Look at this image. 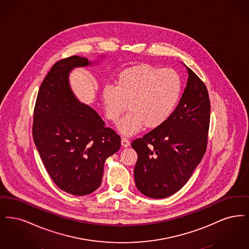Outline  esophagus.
Here are the masks:
<instances>
[{"label":"esophagus","mask_w":249,"mask_h":249,"mask_svg":"<svg viewBox=\"0 0 249 249\" xmlns=\"http://www.w3.org/2000/svg\"><path fill=\"white\" fill-rule=\"evenodd\" d=\"M121 143H122V146H123V147H124V148H126V147L130 146V141H128L127 139H125V138H122Z\"/></svg>","instance_id":"1"}]
</instances>
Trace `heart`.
I'll return each instance as SVG.
<instances>
[{
    "instance_id": "obj_1",
    "label": "heart",
    "mask_w": 249,
    "mask_h": 249,
    "mask_svg": "<svg viewBox=\"0 0 249 249\" xmlns=\"http://www.w3.org/2000/svg\"><path fill=\"white\" fill-rule=\"evenodd\" d=\"M182 82L172 69L141 64L121 71L115 87L106 86L101 98L107 119L116 123L127 108L130 111L120 121L118 129L131 136L143 126L154 129L171 116L180 98Z\"/></svg>"
}]
</instances>
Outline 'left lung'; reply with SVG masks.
<instances>
[{
  "label": "left lung",
  "instance_id": "1",
  "mask_svg": "<svg viewBox=\"0 0 249 249\" xmlns=\"http://www.w3.org/2000/svg\"><path fill=\"white\" fill-rule=\"evenodd\" d=\"M188 82L177 108L161 126L132 141L138 153L134 169L138 190L151 198L179 191L206 151L210 100L206 85L188 68Z\"/></svg>",
  "mask_w": 249,
  "mask_h": 249
}]
</instances>
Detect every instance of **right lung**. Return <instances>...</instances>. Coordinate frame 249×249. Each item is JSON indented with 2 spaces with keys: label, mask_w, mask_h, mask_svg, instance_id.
<instances>
[{
  "label": "right lung",
  "mask_w": 249,
  "mask_h": 249,
  "mask_svg": "<svg viewBox=\"0 0 249 249\" xmlns=\"http://www.w3.org/2000/svg\"><path fill=\"white\" fill-rule=\"evenodd\" d=\"M91 64L79 55L55 62L40 87L33 114V141L46 171L59 189L79 196L100 186L104 162L121 147L119 135L70 86L71 70Z\"/></svg>",
  "instance_id": "obj_1"
}]
</instances>
